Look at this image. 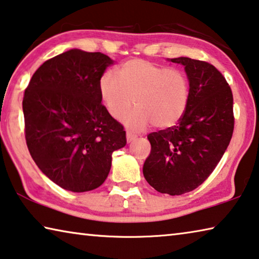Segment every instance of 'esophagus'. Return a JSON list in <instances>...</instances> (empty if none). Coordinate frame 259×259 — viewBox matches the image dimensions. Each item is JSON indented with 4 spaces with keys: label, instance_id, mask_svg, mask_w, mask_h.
<instances>
[{
    "label": "esophagus",
    "instance_id": "obj_1",
    "mask_svg": "<svg viewBox=\"0 0 259 259\" xmlns=\"http://www.w3.org/2000/svg\"><path fill=\"white\" fill-rule=\"evenodd\" d=\"M135 139H136V136H135V135H133L131 133H126V142L131 143L133 141H135Z\"/></svg>",
    "mask_w": 259,
    "mask_h": 259
}]
</instances>
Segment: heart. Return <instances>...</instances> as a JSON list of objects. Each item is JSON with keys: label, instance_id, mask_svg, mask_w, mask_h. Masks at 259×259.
I'll list each match as a JSON object with an SVG mask.
<instances>
[{"label": "heart", "instance_id": "obj_1", "mask_svg": "<svg viewBox=\"0 0 259 259\" xmlns=\"http://www.w3.org/2000/svg\"><path fill=\"white\" fill-rule=\"evenodd\" d=\"M99 93L106 109L114 118L124 117L133 131L153 124L158 129L174 126L186 113L190 99V84L186 73L142 59L120 65L117 75L106 71L99 79Z\"/></svg>", "mask_w": 259, "mask_h": 259}]
</instances>
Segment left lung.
<instances>
[{
	"label": "left lung",
	"instance_id": "1",
	"mask_svg": "<svg viewBox=\"0 0 259 259\" xmlns=\"http://www.w3.org/2000/svg\"><path fill=\"white\" fill-rule=\"evenodd\" d=\"M180 63L190 84V99L178 125L147 135L151 153L143 174L161 194L183 195L199 187L214 170L234 130L233 93L214 65L189 57Z\"/></svg>",
	"mask_w": 259,
	"mask_h": 259
}]
</instances>
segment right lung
Listing matches in <instances>:
<instances>
[{"label": "right lung", "mask_w": 259, "mask_h": 259, "mask_svg": "<svg viewBox=\"0 0 259 259\" xmlns=\"http://www.w3.org/2000/svg\"><path fill=\"white\" fill-rule=\"evenodd\" d=\"M113 60L70 49L47 60L24 93L25 139L39 169L72 192L100 187L112 154L125 146L123 125L101 104L99 79Z\"/></svg>", "instance_id": "add662e5"}]
</instances>
